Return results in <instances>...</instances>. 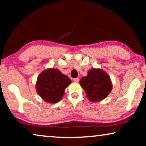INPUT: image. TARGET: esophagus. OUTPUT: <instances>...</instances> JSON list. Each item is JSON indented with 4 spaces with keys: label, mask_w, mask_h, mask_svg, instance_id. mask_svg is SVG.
I'll return each instance as SVG.
<instances>
[{
    "label": "esophagus",
    "mask_w": 146,
    "mask_h": 146,
    "mask_svg": "<svg viewBox=\"0 0 146 146\" xmlns=\"http://www.w3.org/2000/svg\"><path fill=\"white\" fill-rule=\"evenodd\" d=\"M73 81L74 82H76V83L78 82H79V78H74L73 79Z\"/></svg>",
    "instance_id": "obj_1"
}]
</instances>
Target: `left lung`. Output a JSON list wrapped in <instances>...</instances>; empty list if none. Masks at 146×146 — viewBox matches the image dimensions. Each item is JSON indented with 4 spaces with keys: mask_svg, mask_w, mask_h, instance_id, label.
I'll return each mask as SVG.
<instances>
[{
    "mask_svg": "<svg viewBox=\"0 0 146 146\" xmlns=\"http://www.w3.org/2000/svg\"><path fill=\"white\" fill-rule=\"evenodd\" d=\"M80 84L84 90L90 101L94 102L106 98L112 90V84L108 74L100 68H92L86 76L82 78Z\"/></svg>",
    "mask_w": 146,
    "mask_h": 146,
    "instance_id": "8db88e82",
    "label": "left lung"
}]
</instances>
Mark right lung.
I'll use <instances>...</instances> for the list:
<instances>
[{"mask_svg": "<svg viewBox=\"0 0 146 146\" xmlns=\"http://www.w3.org/2000/svg\"><path fill=\"white\" fill-rule=\"evenodd\" d=\"M71 80L56 68H48L40 74L36 83L37 93L43 100L57 103L63 97Z\"/></svg>", "mask_w": 146, "mask_h": 146, "instance_id": "1", "label": "right lung"}]
</instances>
